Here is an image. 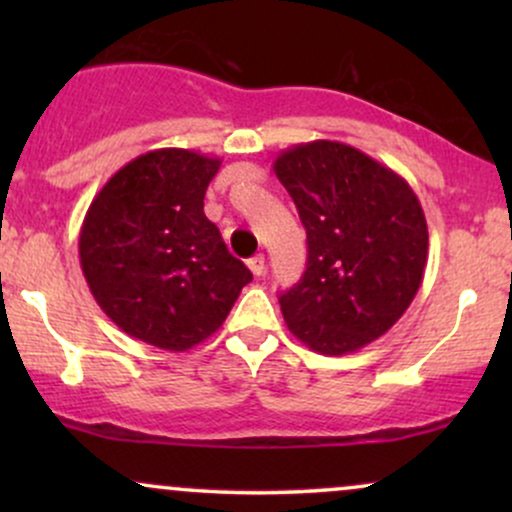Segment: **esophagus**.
I'll use <instances>...</instances> for the list:
<instances>
[{
	"instance_id": "34e87169",
	"label": "esophagus",
	"mask_w": 512,
	"mask_h": 512,
	"mask_svg": "<svg viewBox=\"0 0 512 512\" xmlns=\"http://www.w3.org/2000/svg\"><path fill=\"white\" fill-rule=\"evenodd\" d=\"M248 267H250V272L255 274V276H262L264 274V255L252 257V260L248 262Z\"/></svg>"
}]
</instances>
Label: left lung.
<instances>
[{"label": "left lung", "mask_w": 512, "mask_h": 512, "mask_svg": "<svg viewBox=\"0 0 512 512\" xmlns=\"http://www.w3.org/2000/svg\"><path fill=\"white\" fill-rule=\"evenodd\" d=\"M274 173L308 236V264L281 293L291 334L325 356L383 337L419 291L428 226L409 182L342 142L315 139L281 151Z\"/></svg>", "instance_id": "left-lung-1"}]
</instances>
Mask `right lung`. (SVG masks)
<instances>
[{
	"instance_id": "1",
	"label": "right lung",
	"mask_w": 512,
	"mask_h": 512,
	"mask_svg": "<svg viewBox=\"0 0 512 512\" xmlns=\"http://www.w3.org/2000/svg\"><path fill=\"white\" fill-rule=\"evenodd\" d=\"M221 158L146 151L122 166L88 207L81 272L96 303L129 337L166 351L209 339L252 274L204 216Z\"/></svg>"
}]
</instances>
